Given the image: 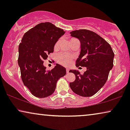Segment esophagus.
<instances>
[{
    "mask_svg": "<svg viewBox=\"0 0 130 130\" xmlns=\"http://www.w3.org/2000/svg\"><path fill=\"white\" fill-rule=\"evenodd\" d=\"M66 72H67V73H69V69H66Z\"/></svg>",
    "mask_w": 130,
    "mask_h": 130,
    "instance_id": "1",
    "label": "esophagus"
}]
</instances>
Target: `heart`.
<instances>
[{
  "mask_svg": "<svg viewBox=\"0 0 130 130\" xmlns=\"http://www.w3.org/2000/svg\"><path fill=\"white\" fill-rule=\"evenodd\" d=\"M74 40H75V39L72 38L70 40V42ZM60 41H60V40H59L56 42V43L54 45V49L58 48V46H59V44L60 43ZM72 58H73L72 56H69V55L65 54V53H60V54H58L57 55V61L58 63L64 66H69L71 63Z\"/></svg>",
  "mask_w": 130,
  "mask_h": 130,
  "instance_id": "1",
  "label": "heart"
}]
</instances>
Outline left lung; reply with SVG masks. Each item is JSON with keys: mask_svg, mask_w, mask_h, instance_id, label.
Instances as JSON below:
<instances>
[{"mask_svg": "<svg viewBox=\"0 0 130 130\" xmlns=\"http://www.w3.org/2000/svg\"><path fill=\"white\" fill-rule=\"evenodd\" d=\"M71 36L79 39L80 53L76 60L77 67H86L83 74L70 70L76 79L70 83L73 92L84 97L92 96L104 86L113 67L114 53L109 43L93 31L79 29L70 32Z\"/></svg>", "mask_w": 130, "mask_h": 130, "instance_id": "8db88e82", "label": "left lung"}]
</instances>
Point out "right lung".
Returning <instances> with one entry per match:
<instances>
[{"label":"right lung","instance_id":"add662e5","mask_svg":"<svg viewBox=\"0 0 130 130\" xmlns=\"http://www.w3.org/2000/svg\"><path fill=\"white\" fill-rule=\"evenodd\" d=\"M65 31L50 22L40 23L24 35L19 45L18 63L21 79L35 96L43 98L54 93L60 77L66 74V68L56 64L51 70L43 65L47 55L54 51L55 44Z\"/></svg>","mask_w":130,"mask_h":130}]
</instances>
